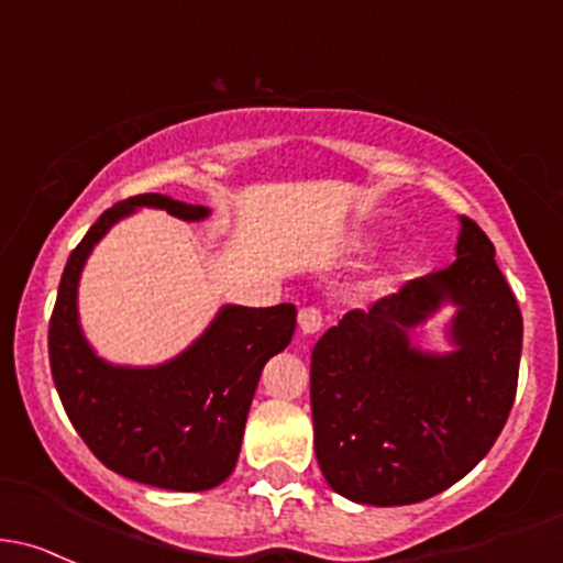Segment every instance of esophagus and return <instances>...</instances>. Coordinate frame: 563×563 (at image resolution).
I'll list each match as a JSON object with an SVG mask.
<instances>
[{
  "label": "esophagus",
  "instance_id": "1",
  "mask_svg": "<svg viewBox=\"0 0 563 563\" xmlns=\"http://www.w3.org/2000/svg\"><path fill=\"white\" fill-rule=\"evenodd\" d=\"M301 334H318L323 329V316L318 307H301L299 310Z\"/></svg>",
  "mask_w": 563,
  "mask_h": 563
}]
</instances>
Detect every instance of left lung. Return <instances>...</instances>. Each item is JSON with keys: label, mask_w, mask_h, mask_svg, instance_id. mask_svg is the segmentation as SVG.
<instances>
[{"label": "left lung", "mask_w": 563, "mask_h": 563, "mask_svg": "<svg viewBox=\"0 0 563 563\" xmlns=\"http://www.w3.org/2000/svg\"><path fill=\"white\" fill-rule=\"evenodd\" d=\"M455 262L351 310L312 347L316 455L358 505H416L451 488L490 451L518 388L520 318L494 242L461 216ZM442 300L460 307L445 357L409 345Z\"/></svg>", "instance_id": "1"}]
</instances>
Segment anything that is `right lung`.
<instances>
[{
  "instance_id": "right-lung-1",
  "label": "right lung",
  "mask_w": 563,
  "mask_h": 563,
  "mask_svg": "<svg viewBox=\"0 0 563 563\" xmlns=\"http://www.w3.org/2000/svg\"><path fill=\"white\" fill-rule=\"evenodd\" d=\"M134 207L199 221L207 207L162 194L123 199L99 216L69 253L47 329L51 375L88 451L118 475L169 490H207L232 475L264 364L291 342L297 307H236L183 356L162 366H110L78 323V280L91 247Z\"/></svg>"
}]
</instances>
